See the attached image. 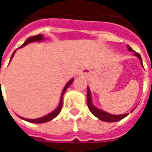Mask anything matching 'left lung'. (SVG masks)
I'll use <instances>...</instances> for the list:
<instances>
[{
	"label": "left lung",
	"mask_w": 152,
	"mask_h": 152,
	"mask_svg": "<svg viewBox=\"0 0 152 152\" xmlns=\"http://www.w3.org/2000/svg\"><path fill=\"white\" fill-rule=\"evenodd\" d=\"M128 50L129 51H131V52H134V50L131 48L130 46L127 45ZM134 56H136L137 58H138V59L140 60V63L142 64V66H143L142 65V58H141L140 54L138 53H134ZM87 105H88V107H89V111L92 113L94 116L101 120L102 121H105V122H116V121H119L124 119V117H126L127 115H129V113H124V114L121 115H113L110 114L108 112H105V111H102L101 109L98 108L97 107H95V105L94 104L92 99V96H91V92H90V89L88 87L87 88ZM135 109V108H134ZM134 109H133L131 112H133Z\"/></svg>",
	"instance_id": "left-lung-1"
}]
</instances>
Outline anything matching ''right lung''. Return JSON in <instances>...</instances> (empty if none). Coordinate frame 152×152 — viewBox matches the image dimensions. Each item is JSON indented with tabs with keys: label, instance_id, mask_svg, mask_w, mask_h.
Segmentation results:
<instances>
[{
	"label": "right lung",
	"instance_id": "1",
	"mask_svg": "<svg viewBox=\"0 0 152 152\" xmlns=\"http://www.w3.org/2000/svg\"><path fill=\"white\" fill-rule=\"evenodd\" d=\"M46 40V39H45V37H44L43 35L40 34V35H37V36H33V37H28L27 40H25L24 43L23 44V45H22L21 46L19 47L18 49L23 48V47H24L25 45H27L28 44L31 43V42H41V41H43V40ZM15 52H16V50H15V51H14V53H13L11 58H10V61L12 60V58H13V57H14V55H15ZM73 80H74V78L70 80L69 81H68V82L66 84V86H64L63 91H62V94H61L59 103H58V105L57 106V107L54 109V110H53V112H51L50 113L45 115H44V116H41V117H39V118H36V119H27V118L21 117V116H19V115H18V116L19 118H21L22 120H23V121H28V122H31V123H36V124L45 123V122H48V121H52V120L56 117L57 115L59 114L60 112H61V109H62V107H63V94H65V92H66V89H67V88H68V87H69V86L72 85V83L73 82Z\"/></svg>",
	"mask_w": 152,
	"mask_h": 152
}]
</instances>
